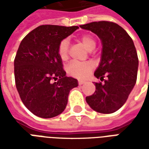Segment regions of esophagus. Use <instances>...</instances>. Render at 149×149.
Wrapping results in <instances>:
<instances>
[{"label": "esophagus", "instance_id": "34e87169", "mask_svg": "<svg viewBox=\"0 0 149 149\" xmlns=\"http://www.w3.org/2000/svg\"><path fill=\"white\" fill-rule=\"evenodd\" d=\"M84 83H85V81H82V80H79V81H78V84H80V85L84 84Z\"/></svg>", "mask_w": 149, "mask_h": 149}]
</instances>
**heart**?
Wrapping results in <instances>:
<instances>
[{"mask_svg":"<svg viewBox=\"0 0 149 149\" xmlns=\"http://www.w3.org/2000/svg\"><path fill=\"white\" fill-rule=\"evenodd\" d=\"M81 42L82 45L88 49V50H93L96 47V41L92 36L89 35H84L81 37ZM68 40L64 39L60 42L57 49L59 57L62 61L67 60L68 56ZM93 68V65L91 63H79V62L72 61L69 63L67 67L66 70L68 74L77 78L85 77Z\"/></svg>","mask_w":149,"mask_h":149,"instance_id":"obj_1","label":"heart"}]
</instances>
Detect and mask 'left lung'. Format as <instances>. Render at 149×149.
I'll list each match as a JSON object with an SVG mask.
<instances>
[{
  "label": "left lung",
  "instance_id": "1",
  "mask_svg": "<svg viewBox=\"0 0 149 149\" xmlns=\"http://www.w3.org/2000/svg\"><path fill=\"white\" fill-rule=\"evenodd\" d=\"M80 27L97 34L101 40V59L94 76L100 81L107 77L104 84L95 83V93L85 100L96 112H115L125 104L136 82L139 61L133 40L111 21H95Z\"/></svg>",
  "mask_w": 149,
  "mask_h": 149
}]
</instances>
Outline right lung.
Returning <instances> with one entry per match:
<instances>
[{
  "instance_id": "obj_1",
  "label": "right lung",
  "mask_w": 149,
  "mask_h": 149,
  "mask_svg": "<svg viewBox=\"0 0 149 149\" xmlns=\"http://www.w3.org/2000/svg\"><path fill=\"white\" fill-rule=\"evenodd\" d=\"M77 29L40 25L19 45L14 60L16 87L25 107L39 117L60 115L66 108L70 90L78 86L77 79L66 76L57 52L60 42Z\"/></svg>"
}]
</instances>
